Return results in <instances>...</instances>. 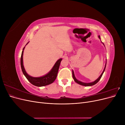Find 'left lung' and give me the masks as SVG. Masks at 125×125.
I'll use <instances>...</instances> for the list:
<instances>
[{
  "instance_id": "1",
  "label": "left lung",
  "mask_w": 125,
  "mask_h": 125,
  "mask_svg": "<svg viewBox=\"0 0 125 125\" xmlns=\"http://www.w3.org/2000/svg\"><path fill=\"white\" fill-rule=\"evenodd\" d=\"M99 39H101V38H100V36L99 35ZM106 64H105V68H104V70H103V71L102 72V74L100 75V76L96 80H95L94 81V82H90V83H84V82H81V81H79L78 80H77V79L75 78V75H74V72H73V79H74V81L76 82V83H78V84H80V85H83V86H92V85H94V84H95L96 83H97L99 81V80H100L101 79V77H102V75H103V73H104V71H105V68H106Z\"/></svg>"
}]
</instances>
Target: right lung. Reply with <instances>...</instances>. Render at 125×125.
Masks as SVG:
<instances>
[{
  "mask_svg": "<svg viewBox=\"0 0 125 125\" xmlns=\"http://www.w3.org/2000/svg\"><path fill=\"white\" fill-rule=\"evenodd\" d=\"M27 44L26 45H27ZM24 48H25V47H24L23 49V51H22L21 56V67L22 73H23V74L25 75L26 78L28 79V81L31 83V84L36 86H43L47 85L52 83L55 80V79L57 77V75L60 63L62 60V58L58 59L57 61L56 62L54 66L52 68L51 70L46 74H45L43 75V76L40 77H31L26 73L23 66V51H24Z\"/></svg>",
  "mask_w": 125,
  "mask_h": 125,
  "instance_id": "1",
  "label": "right lung"
}]
</instances>
